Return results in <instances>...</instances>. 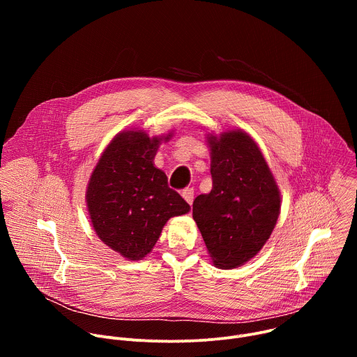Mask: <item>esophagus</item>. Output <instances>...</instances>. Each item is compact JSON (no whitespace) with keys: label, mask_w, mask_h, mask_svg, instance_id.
<instances>
[{"label":"esophagus","mask_w":357,"mask_h":357,"mask_svg":"<svg viewBox=\"0 0 357 357\" xmlns=\"http://www.w3.org/2000/svg\"><path fill=\"white\" fill-rule=\"evenodd\" d=\"M182 197L189 203V205L192 206V203H193V197H195V192H193V189L192 188H186V189H183V192H182Z\"/></svg>","instance_id":"1"}]
</instances>
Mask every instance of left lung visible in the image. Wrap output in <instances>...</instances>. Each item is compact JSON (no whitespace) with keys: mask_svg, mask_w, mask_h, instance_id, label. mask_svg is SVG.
Instances as JSON below:
<instances>
[{"mask_svg":"<svg viewBox=\"0 0 357 357\" xmlns=\"http://www.w3.org/2000/svg\"><path fill=\"white\" fill-rule=\"evenodd\" d=\"M213 188L193 200L196 222L219 268L245 264L270 238L281 209L278 185L247 132L208 134Z\"/></svg>","mask_w":357,"mask_h":357,"instance_id":"8db88e82","label":"left lung"}]
</instances>
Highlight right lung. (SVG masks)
<instances>
[{"mask_svg":"<svg viewBox=\"0 0 357 357\" xmlns=\"http://www.w3.org/2000/svg\"><path fill=\"white\" fill-rule=\"evenodd\" d=\"M139 130L119 132L101 154L87 183L86 202L96 234L127 260L154 248L165 223L189 212L182 196L154 167L157 149L168 141Z\"/></svg>","mask_w":357,"mask_h":357,"instance_id":"add662e5","label":"right lung"}]
</instances>
